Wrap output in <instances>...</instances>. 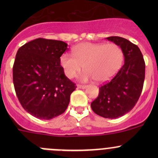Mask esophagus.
I'll return each mask as SVG.
<instances>
[{
	"label": "esophagus",
	"instance_id": "esophagus-1",
	"mask_svg": "<svg viewBox=\"0 0 158 158\" xmlns=\"http://www.w3.org/2000/svg\"><path fill=\"white\" fill-rule=\"evenodd\" d=\"M77 88L84 89L86 88V85H77Z\"/></svg>",
	"mask_w": 158,
	"mask_h": 158
}]
</instances>
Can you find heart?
Masks as SVG:
<instances>
[{"mask_svg":"<svg viewBox=\"0 0 158 158\" xmlns=\"http://www.w3.org/2000/svg\"><path fill=\"white\" fill-rule=\"evenodd\" d=\"M123 61V51L118 45L102 43H82L73 49V55L63 53L60 58V64L67 78H74L84 66L85 70L79 79H95L97 82H106L114 78Z\"/></svg>","mask_w":158,"mask_h":158,"instance_id":"1","label":"heart"}]
</instances>
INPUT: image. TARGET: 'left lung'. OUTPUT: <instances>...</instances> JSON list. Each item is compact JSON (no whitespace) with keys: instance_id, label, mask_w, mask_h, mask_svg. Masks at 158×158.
I'll use <instances>...</instances> for the list:
<instances>
[{"instance_id":"1","label":"left lung","mask_w":158,"mask_h":158,"mask_svg":"<svg viewBox=\"0 0 158 158\" xmlns=\"http://www.w3.org/2000/svg\"><path fill=\"white\" fill-rule=\"evenodd\" d=\"M106 39L122 48L125 63L110 82L100 87L91 108L102 117L117 118L129 112L138 102L144 85L145 63L138 46L128 40L120 36Z\"/></svg>"}]
</instances>
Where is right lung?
<instances>
[{
    "label": "right lung",
    "mask_w": 158,
    "mask_h": 158,
    "mask_svg": "<svg viewBox=\"0 0 158 158\" xmlns=\"http://www.w3.org/2000/svg\"><path fill=\"white\" fill-rule=\"evenodd\" d=\"M67 46L63 41L38 38L22 46L16 54V94L23 109L39 119L49 120L63 114L76 88L60 64Z\"/></svg>",
    "instance_id": "obj_1"
}]
</instances>
